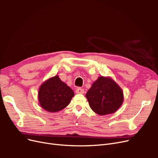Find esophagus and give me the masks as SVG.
<instances>
[{
  "label": "esophagus",
  "instance_id": "34e87169",
  "mask_svg": "<svg viewBox=\"0 0 158 158\" xmlns=\"http://www.w3.org/2000/svg\"><path fill=\"white\" fill-rule=\"evenodd\" d=\"M76 94H84V89L81 88H78L76 89Z\"/></svg>",
  "mask_w": 158,
  "mask_h": 158
}]
</instances>
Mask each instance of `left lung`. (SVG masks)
I'll use <instances>...</instances> for the list:
<instances>
[{"label":"left lung","instance_id":"8db88e82","mask_svg":"<svg viewBox=\"0 0 158 158\" xmlns=\"http://www.w3.org/2000/svg\"><path fill=\"white\" fill-rule=\"evenodd\" d=\"M89 106L100 115L117 111L123 102L121 88L109 78L100 76L85 95Z\"/></svg>","mask_w":158,"mask_h":158}]
</instances>
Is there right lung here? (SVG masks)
I'll return each instance as SVG.
<instances>
[{"label":"right lung","mask_w":158,"mask_h":158,"mask_svg":"<svg viewBox=\"0 0 158 158\" xmlns=\"http://www.w3.org/2000/svg\"><path fill=\"white\" fill-rule=\"evenodd\" d=\"M38 95L40 106L46 111L54 113L67 106L74 94L58 76H55L41 85Z\"/></svg>","instance_id":"1"}]
</instances>
